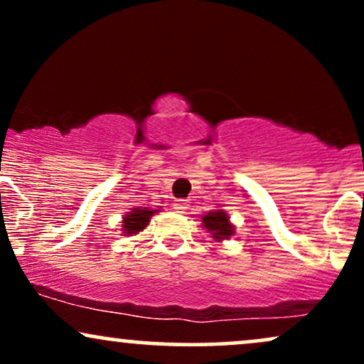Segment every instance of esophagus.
<instances>
[{
  "label": "esophagus",
  "instance_id": "1",
  "mask_svg": "<svg viewBox=\"0 0 364 364\" xmlns=\"http://www.w3.org/2000/svg\"><path fill=\"white\" fill-rule=\"evenodd\" d=\"M174 210L176 212H185L186 208H188V200H185V198H179V200H174Z\"/></svg>",
  "mask_w": 364,
  "mask_h": 364
}]
</instances>
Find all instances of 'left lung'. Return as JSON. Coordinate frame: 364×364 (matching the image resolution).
I'll return each instance as SVG.
<instances>
[{
  "mask_svg": "<svg viewBox=\"0 0 364 364\" xmlns=\"http://www.w3.org/2000/svg\"><path fill=\"white\" fill-rule=\"evenodd\" d=\"M202 223L203 228L210 232L215 241L229 240V237L235 235V225L231 224V220H229L224 210L208 212V214L202 217Z\"/></svg>",
  "mask_w": 364,
  "mask_h": 364,
  "instance_id": "1",
  "label": "left lung"
}]
</instances>
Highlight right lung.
Returning a JSON list of instances; mask_svg holds the SVG:
<instances>
[{
	"mask_svg": "<svg viewBox=\"0 0 364 364\" xmlns=\"http://www.w3.org/2000/svg\"><path fill=\"white\" fill-rule=\"evenodd\" d=\"M159 210H152V208H132V212H128L123 217V232L127 236L139 235L140 231H144L150 223V217Z\"/></svg>",
	"mask_w": 364,
	"mask_h": 364,
	"instance_id": "right-lung-1",
	"label": "right lung"
}]
</instances>
